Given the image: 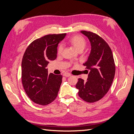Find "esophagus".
Masks as SVG:
<instances>
[{
    "label": "esophagus",
    "mask_w": 134,
    "mask_h": 134,
    "mask_svg": "<svg viewBox=\"0 0 134 134\" xmlns=\"http://www.w3.org/2000/svg\"><path fill=\"white\" fill-rule=\"evenodd\" d=\"M63 75L65 77H69L71 76V74L70 73H68V72H65V73L63 74Z\"/></svg>",
    "instance_id": "34e87169"
}]
</instances>
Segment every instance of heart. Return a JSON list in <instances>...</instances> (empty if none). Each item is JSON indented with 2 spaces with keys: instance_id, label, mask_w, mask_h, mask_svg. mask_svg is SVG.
Here are the masks:
<instances>
[{
  "instance_id": "b5f03b06",
  "label": "heart",
  "mask_w": 134,
  "mask_h": 134,
  "mask_svg": "<svg viewBox=\"0 0 134 134\" xmlns=\"http://www.w3.org/2000/svg\"><path fill=\"white\" fill-rule=\"evenodd\" d=\"M69 42L71 45L73 46L78 51H83L86 46V40L82 36L80 35H75L69 40ZM63 50V45L62 44H59L58 47V54H60Z\"/></svg>"
}]
</instances>
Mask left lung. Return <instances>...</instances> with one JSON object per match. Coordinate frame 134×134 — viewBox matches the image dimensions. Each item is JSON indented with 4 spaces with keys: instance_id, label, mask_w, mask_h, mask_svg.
Wrapping results in <instances>:
<instances>
[{
    "instance_id": "obj_1",
    "label": "left lung",
    "mask_w": 134,
    "mask_h": 134,
    "mask_svg": "<svg viewBox=\"0 0 134 134\" xmlns=\"http://www.w3.org/2000/svg\"><path fill=\"white\" fill-rule=\"evenodd\" d=\"M80 32L90 40L91 51L83 64L89 72L87 81L79 78L76 88L81 98L93 103L102 99L109 91L115 74V64L111 48L104 39L90 31Z\"/></svg>"
}]
</instances>
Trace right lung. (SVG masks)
Returning <instances> with one entry per match:
<instances>
[{
    "mask_svg": "<svg viewBox=\"0 0 134 134\" xmlns=\"http://www.w3.org/2000/svg\"><path fill=\"white\" fill-rule=\"evenodd\" d=\"M66 34L47 35L32 42L22 61V82L27 95L34 102L45 106L55 99L63 76L48 74L47 66L57 57L58 43Z\"/></svg>",
    "mask_w": 134,
    "mask_h": 134,
    "instance_id": "right-lung-1",
    "label": "right lung"
}]
</instances>
